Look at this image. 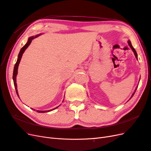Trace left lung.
<instances>
[{
  "label": "left lung",
  "instance_id": "8db88e82",
  "mask_svg": "<svg viewBox=\"0 0 151 151\" xmlns=\"http://www.w3.org/2000/svg\"><path fill=\"white\" fill-rule=\"evenodd\" d=\"M128 43H129V46L130 47V48H132V50H133V52H134V54H135V57L137 58V52H136V51H135V50L134 49V48L133 47H132V44H131V42H130V41H128ZM136 90H137V89H136ZM136 90L135 91V92L133 93V94H132V96H133L134 95V94H135V91H136ZM131 97V98H132Z\"/></svg>",
  "mask_w": 151,
  "mask_h": 151
}]
</instances>
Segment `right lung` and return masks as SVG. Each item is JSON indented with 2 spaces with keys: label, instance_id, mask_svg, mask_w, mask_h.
<instances>
[{
  "label": "right lung",
  "instance_id": "add662e5",
  "mask_svg": "<svg viewBox=\"0 0 151 151\" xmlns=\"http://www.w3.org/2000/svg\"><path fill=\"white\" fill-rule=\"evenodd\" d=\"M39 35H36V36H33V37H30L28 39V42L26 43V44L24 45V46L22 47L20 52H19V55H18V58H17V60L16 63V64L14 65V71H13V76H12V78H13V81H14V87H15V89H16V92L17 93V95L18 96V97H19V95H18V93H17V84H16V76L17 74V68H18V66H19V62L21 61V57L22 56V54H23L24 52L25 51V50L28 47L29 45L31 44L32 40H33L34 38L38 37ZM58 106L56 107L55 108H53V109H56L57 108H58ZM53 109H52V110H53ZM34 110H35V109H34ZM36 111H37L38 113H45V112H48V111H50V110H48V111H40V110H36Z\"/></svg>",
  "mask_w": 151,
  "mask_h": 151
}]
</instances>
